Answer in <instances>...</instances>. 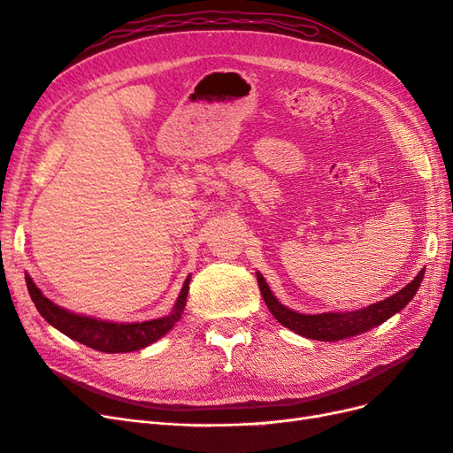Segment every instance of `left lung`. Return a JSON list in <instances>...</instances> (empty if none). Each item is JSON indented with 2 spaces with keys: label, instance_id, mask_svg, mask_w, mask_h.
Here are the masks:
<instances>
[{
  "label": "left lung",
  "instance_id": "1",
  "mask_svg": "<svg viewBox=\"0 0 453 453\" xmlns=\"http://www.w3.org/2000/svg\"><path fill=\"white\" fill-rule=\"evenodd\" d=\"M423 273L425 270H419L418 276L410 281L404 289H401L396 295H391L386 300H380L376 304H370L361 310L344 311V313L328 311V313H318V315L298 313V311H293L291 308L280 304V300L273 296L266 280L263 278V273L260 272H257V281H258L260 295H263L270 313L283 326L291 328V331H295L296 334L311 338V340L334 342V340H344L349 336L363 334L370 331V328L378 326L380 323L388 321L396 311H401L418 293Z\"/></svg>",
  "mask_w": 453,
  "mask_h": 453
}]
</instances>
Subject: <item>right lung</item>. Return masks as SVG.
I'll return each mask as SVG.
<instances>
[{"instance_id":"right-lung-1","label":"right lung","mask_w":453,"mask_h":453,"mask_svg":"<svg viewBox=\"0 0 453 453\" xmlns=\"http://www.w3.org/2000/svg\"><path fill=\"white\" fill-rule=\"evenodd\" d=\"M188 281L190 276L185 280L173 310L168 315H164V318L142 323H113L94 319L88 318V315H79L57 306L52 300H49L37 289L30 276H26V285H28V293L34 300V304L49 325L58 328L65 336L81 342V344L105 353L138 351L166 334L170 328L181 319L183 308L187 304Z\"/></svg>"}]
</instances>
